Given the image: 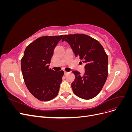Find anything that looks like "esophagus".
<instances>
[{"label": "esophagus", "mask_w": 132, "mask_h": 132, "mask_svg": "<svg viewBox=\"0 0 132 132\" xmlns=\"http://www.w3.org/2000/svg\"><path fill=\"white\" fill-rule=\"evenodd\" d=\"M64 74L65 75H67L68 73V71H64Z\"/></svg>", "instance_id": "34e87169"}]
</instances>
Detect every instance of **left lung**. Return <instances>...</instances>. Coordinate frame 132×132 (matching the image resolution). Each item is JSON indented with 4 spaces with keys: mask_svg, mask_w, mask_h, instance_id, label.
<instances>
[{
    "mask_svg": "<svg viewBox=\"0 0 132 132\" xmlns=\"http://www.w3.org/2000/svg\"><path fill=\"white\" fill-rule=\"evenodd\" d=\"M64 41L69 44L77 57L85 63V73L73 71L75 80L71 88L79 97L90 100L102 90L108 76V56L100 42L86 35H65ZM82 63V62H81Z\"/></svg>",
    "mask_w": 132,
    "mask_h": 132,
    "instance_id": "obj_1",
    "label": "left lung"
}]
</instances>
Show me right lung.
<instances>
[{
	"instance_id": "add662e5",
	"label": "right lung",
	"mask_w": 132,
	"mask_h": 132,
	"mask_svg": "<svg viewBox=\"0 0 132 132\" xmlns=\"http://www.w3.org/2000/svg\"><path fill=\"white\" fill-rule=\"evenodd\" d=\"M63 35L42 36L28 45L21 60L22 76L34 97L48 101L56 97L64 75L63 70L49 68L53 51Z\"/></svg>"
}]
</instances>
